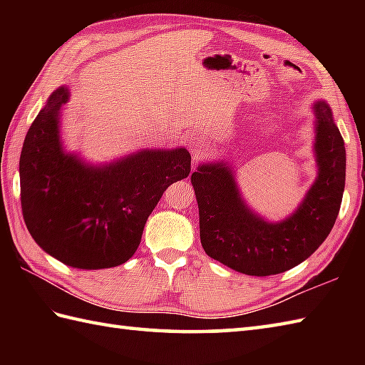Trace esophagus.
<instances>
[{"mask_svg": "<svg viewBox=\"0 0 365 365\" xmlns=\"http://www.w3.org/2000/svg\"><path fill=\"white\" fill-rule=\"evenodd\" d=\"M190 150H191V155H192V160L199 161L200 158L204 157V155H207V152H208V143L205 141V139H202V138L192 136L190 139Z\"/></svg>", "mask_w": 365, "mask_h": 365, "instance_id": "obj_1", "label": "esophagus"}]
</instances>
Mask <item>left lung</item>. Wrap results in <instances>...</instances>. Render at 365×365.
Segmentation results:
<instances>
[{
    "label": "left lung",
    "mask_w": 365,
    "mask_h": 365,
    "mask_svg": "<svg viewBox=\"0 0 365 365\" xmlns=\"http://www.w3.org/2000/svg\"><path fill=\"white\" fill-rule=\"evenodd\" d=\"M314 113L319 175L287 220L268 222L250 210L226 163H208L191 174L208 257L238 273L269 276L299 265L327 240L342 204L346 153L329 105L319 100Z\"/></svg>",
    "instance_id": "obj_1"
}]
</instances>
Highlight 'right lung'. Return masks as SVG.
Segmentation results:
<instances>
[{
	"mask_svg": "<svg viewBox=\"0 0 365 365\" xmlns=\"http://www.w3.org/2000/svg\"><path fill=\"white\" fill-rule=\"evenodd\" d=\"M59 88L37 114L20 155V196L25 224L45 252L68 267L111 268L125 263L141 243L149 215L169 185L187 178V149L141 150L105 166L66 153Z\"/></svg>",
	"mask_w": 365,
	"mask_h": 365,
	"instance_id": "obj_1",
	"label": "right lung"
}]
</instances>
